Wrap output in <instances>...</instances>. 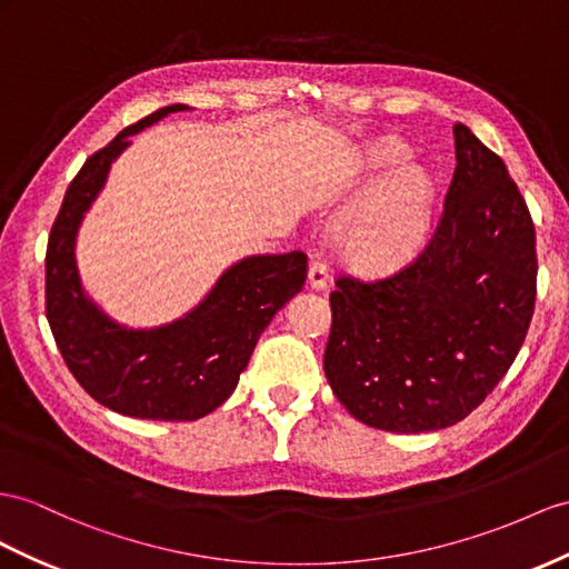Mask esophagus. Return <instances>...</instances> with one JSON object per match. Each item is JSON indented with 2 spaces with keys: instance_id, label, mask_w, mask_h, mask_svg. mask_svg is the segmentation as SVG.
I'll return each instance as SVG.
<instances>
[{
  "instance_id": "34e87169",
  "label": "esophagus",
  "mask_w": 569,
  "mask_h": 569,
  "mask_svg": "<svg viewBox=\"0 0 569 569\" xmlns=\"http://www.w3.org/2000/svg\"><path fill=\"white\" fill-rule=\"evenodd\" d=\"M308 283L315 290H325L329 286V269H327V261L315 254L310 261V273H308Z\"/></svg>"
}]
</instances>
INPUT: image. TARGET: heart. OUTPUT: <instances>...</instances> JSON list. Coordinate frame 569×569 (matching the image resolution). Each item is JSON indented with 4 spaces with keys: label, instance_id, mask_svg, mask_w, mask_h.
I'll return each instance as SVG.
<instances>
[{
    "label": "heart",
    "instance_id": "b5f03b06",
    "mask_svg": "<svg viewBox=\"0 0 569 569\" xmlns=\"http://www.w3.org/2000/svg\"><path fill=\"white\" fill-rule=\"evenodd\" d=\"M397 139H385L370 156L372 172H389L343 213L337 240L343 254L366 269H395L416 250L432 218L435 180L413 163Z\"/></svg>",
    "mask_w": 569,
    "mask_h": 569
}]
</instances>
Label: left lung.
<instances>
[{
    "label": "left lung",
    "mask_w": 569,
    "mask_h": 569,
    "mask_svg": "<svg viewBox=\"0 0 569 569\" xmlns=\"http://www.w3.org/2000/svg\"><path fill=\"white\" fill-rule=\"evenodd\" d=\"M457 168L430 242L382 281L341 276L325 375L360 423L432 432L495 389L527 339L536 302V230L488 146L455 124Z\"/></svg>",
    "instance_id": "obj_1"
}]
</instances>
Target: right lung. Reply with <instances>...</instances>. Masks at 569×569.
I'll list each match as a JSON object with an SVG mask.
<instances>
[{
    "mask_svg": "<svg viewBox=\"0 0 569 569\" xmlns=\"http://www.w3.org/2000/svg\"><path fill=\"white\" fill-rule=\"evenodd\" d=\"M180 110L189 108L151 112L86 160L54 218L46 257V312L69 372L110 411L146 420H197L216 411L236 391L261 331L308 279L302 252L244 257L194 310L153 329L114 322L86 296L74 252L86 211L129 137Z\"/></svg>",
    "mask_w": 569,
    "mask_h": 569,
    "instance_id": "add662e5",
    "label": "right lung"
}]
</instances>
